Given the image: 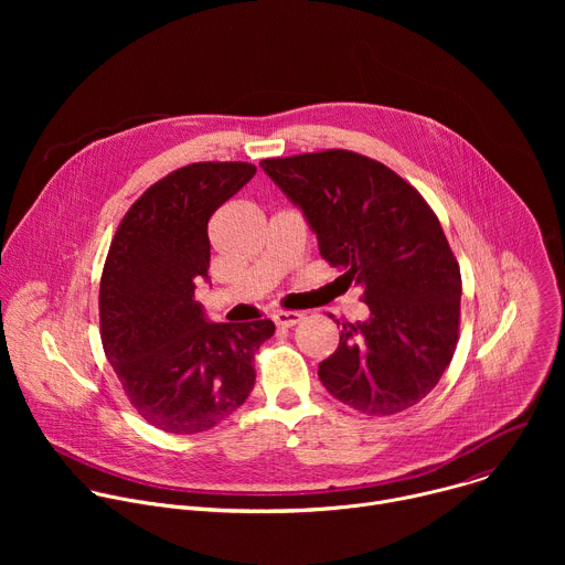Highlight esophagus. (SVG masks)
I'll return each mask as SVG.
<instances>
[{"mask_svg": "<svg viewBox=\"0 0 565 565\" xmlns=\"http://www.w3.org/2000/svg\"><path fill=\"white\" fill-rule=\"evenodd\" d=\"M299 319H301V315L295 310H277L273 315V321L279 329H292Z\"/></svg>", "mask_w": 565, "mask_h": 565, "instance_id": "obj_1", "label": "esophagus"}]
</instances>
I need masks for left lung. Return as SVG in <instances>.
<instances>
[{
  "instance_id": "obj_1",
  "label": "left lung",
  "mask_w": 565,
  "mask_h": 565,
  "mask_svg": "<svg viewBox=\"0 0 565 565\" xmlns=\"http://www.w3.org/2000/svg\"><path fill=\"white\" fill-rule=\"evenodd\" d=\"M301 207L319 255L362 286L369 319L342 324L319 380L366 416L405 412L438 384L460 331V266L423 194L380 160L349 149L264 158Z\"/></svg>"
}]
</instances>
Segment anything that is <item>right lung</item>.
<instances>
[{
    "label": "right lung",
    "mask_w": 565,
    "mask_h": 565,
    "mask_svg": "<svg viewBox=\"0 0 565 565\" xmlns=\"http://www.w3.org/2000/svg\"><path fill=\"white\" fill-rule=\"evenodd\" d=\"M257 168L205 160L149 185L122 216L100 277V340L138 416L168 434H201L248 399L270 319L210 324L194 297L207 277V221Z\"/></svg>",
    "instance_id": "1"
}]
</instances>
